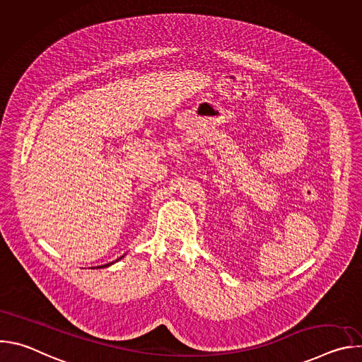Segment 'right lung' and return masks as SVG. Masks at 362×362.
<instances>
[{"label": "right lung", "mask_w": 362, "mask_h": 362, "mask_svg": "<svg viewBox=\"0 0 362 362\" xmlns=\"http://www.w3.org/2000/svg\"><path fill=\"white\" fill-rule=\"evenodd\" d=\"M122 257H123V256H120L119 259H122ZM119 259H117V261H119ZM113 264H115V262H110V264H107V265H101V267H97V268H107V267H110V265H113Z\"/></svg>", "instance_id": "1"}]
</instances>
